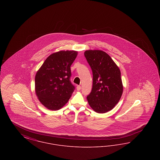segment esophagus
<instances>
[{
    "instance_id": "obj_1",
    "label": "esophagus",
    "mask_w": 160,
    "mask_h": 160,
    "mask_svg": "<svg viewBox=\"0 0 160 160\" xmlns=\"http://www.w3.org/2000/svg\"><path fill=\"white\" fill-rule=\"evenodd\" d=\"M80 89H81V86L80 85H78L77 86V91H80Z\"/></svg>"
}]
</instances>
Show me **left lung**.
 Returning a JSON list of instances; mask_svg holds the SVG:
<instances>
[{
  "instance_id": "1",
  "label": "left lung",
  "mask_w": 160,
  "mask_h": 160,
  "mask_svg": "<svg viewBox=\"0 0 160 160\" xmlns=\"http://www.w3.org/2000/svg\"><path fill=\"white\" fill-rule=\"evenodd\" d=\"M93 74V85L87 97L88 103L97 113L110 111L118 103L123 93L121 71L111 57L98 50L84 52Z\"/></svg>"
}]
</instances>
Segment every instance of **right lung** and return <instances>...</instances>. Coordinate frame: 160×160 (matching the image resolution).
<instances>
[{
  "label": "right lung",
  "mask_w": 160,
  "mask_h": 160,
  "mask_svg": "<svg viewBox=\"0 0 160 160\" xmlns=\"http://www.w3.org/2000/svg\"><path fill=\"white\" fill-rule=\"evenodd\" d=\"M78 52L59 51L50 54L40 68L35 79V90L40 102L50 110H58L68 101L74 91L70 82V67Z\"/></svg>",
  "instance_id": "1"
}]
</instances>
